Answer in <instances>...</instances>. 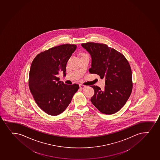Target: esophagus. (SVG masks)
<instances>
[{
  "mask_svg": "<svg viewBox=\"0 0 160 160\" xmlns=\"http://www.w3.org/2000/svg\"><path fill=\"white\" fill-rule=\"evenodd\" d=\"M79 86H80V88L81 89H84L86 87V86H85V85H80Z\"/></svg>",
  "mask_w": 160,
  "mask_h": 160,
  "instance_id": "34e87169",
  "label": "esophagus"
}]
</instances>
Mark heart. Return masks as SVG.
I'll return each mask as SVG.
<instances>
[{"instance_id":"obj_1","label":"heart","mask_w":160,"mask_h":160,"mask_svg":"<svg viewBox=\"0 0 160 160\" xmlns=\"http://www.w3.org/2000/svg\"><path fill=\"white\" fill-rule=\"evenodd\" d=\"M83 55H87V54H83ZM83 55H82V56H83Z\"/></svg>"}]
</instances>
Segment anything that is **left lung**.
Listing matches in <instances>:
<instances>
[{"label": "left lung", "mask_w": 160, "mask_h": 160, "mask_svg": "<svg viewBox=\"0 0 160 160\" xmlns=\"http://www.w3.org/2000/svg\"><path fill=\"white\" fill-rule=\"evenodd\" d=\"M92 57L89 71L105 79V87L91 86L93 105L101 112L111 115L118 111L126 103L132 90V71L126 58L115 49L104 44L88 42L81 44Z\"/></svg>", "instance_id": "8db88e82"}]
</instances>
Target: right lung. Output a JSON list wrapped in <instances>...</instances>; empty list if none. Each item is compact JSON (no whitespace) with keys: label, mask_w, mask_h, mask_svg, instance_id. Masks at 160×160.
<instances>
[{"label":"right lung","mask_w":160,"mask_h":160,"mask_svg":"<svg viewBox=\"0 0 160 160\" xmlns=\"http://www.w3.org/2000/svg\"><path fill=\"white\" fill-rule=\"evenodd\" d=\"M77 49L75 44H62L38 54L32 61L29 75V87L38 106L45 113L57 116L66 109L78 84L68 85L58 75H66V64Z\"/></svg>","instance_id":"add662e5"}]
</instances>
